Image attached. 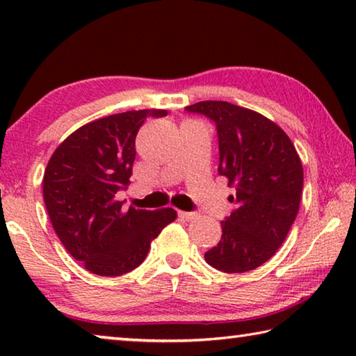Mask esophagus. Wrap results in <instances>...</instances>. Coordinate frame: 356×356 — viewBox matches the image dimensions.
Returning a JSON list of instances; mask_svg holds the SVG:
<instances>
[{"instance_id": "1", "label": "esophagus", "mask_w": 356, "mask_h": 356, "mask_svg": "<svg viewBox=\"0 0 356 356\" xmlns=\"http://www.w3.org/2000/svg\"><path fill=\"white\" fill-rule=\"evenodd\" d=\"M179 216L185 221H191V220H195L197 215L195 212H179Z\"/></svg>"}]
</instances>
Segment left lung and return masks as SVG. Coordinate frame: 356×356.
<instances>
[{"label": "left lung", "instance_id": "obj_1", "mask_svg": "<svg viewBox=\"0 0 356 356\" xmlns=\"http://www.w3.org/2000/svg\"><path fill=\"white\" fill-rule=\"evenodd\" d=\"M216 124L218 172L236 186L234 210L221 221L218 245L204 257L213 268L245 273L267 262L284 242L298 213L303 166L291 138L278 124L248 108L222 100L185 108Z\"/></svg>", "mask_w": 356, "mask_h": 356}]
</instances>
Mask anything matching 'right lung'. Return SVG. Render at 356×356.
Masks as SVG:
<instances>
[{"label":"right lung","instance_id":"obj_1","mask_svg":"<svg viewBox=\"0 0 356 356\" xmlns=\"http://www.w3.org/2000/svg\"><path fill=\"white\" fill-rule=\"evenodd\" d=\"M166 110L125 111L84 124L59 144L44 174L48 216L72 257L94 275L120 276L140 267L171 207H122L116 193L130 184L135 140L146 118Z\"/></svg>","mask_w":356,"mask_h":356}]
</instances>
